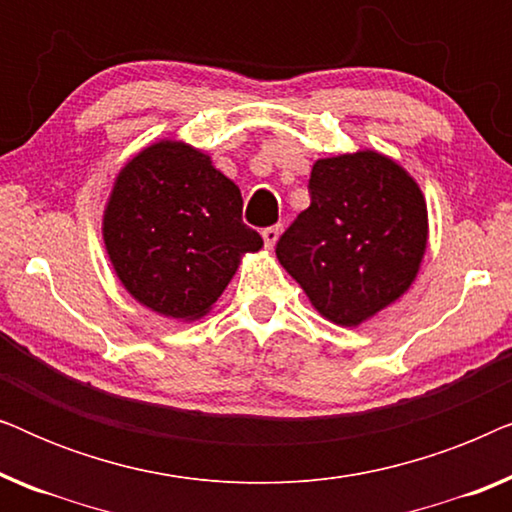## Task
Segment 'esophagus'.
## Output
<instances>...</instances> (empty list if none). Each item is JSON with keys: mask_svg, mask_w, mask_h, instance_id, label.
Wrapping results in <instances>:
<instances>
[{"mask_svg": "<svg viewBox=\"0 0 512 512\" xmlns=\"http://www.w3.org/2000/svg\"><path fill=\"white\" fill-rule=\"evenodd\" d=\"M279 233H282V226H268V228H263V242H265V247L268 249H272L275 247V242L279 240Z\"/></svg>", "mask_w": 512, "mask_h": 512, "instance_id": "1", "label": "esophagus"}]
</instances>
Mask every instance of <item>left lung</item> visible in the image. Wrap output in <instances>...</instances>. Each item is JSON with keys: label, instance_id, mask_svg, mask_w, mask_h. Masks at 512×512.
<instances>
[{"label": "left lung", "instance_id": "1", "mask_svg": "<svg viewBox=\"0 0 512 512\" xmlns=\"http://www.w3.org/2000/svg\"><path fill=\"white\" fill-rule=\"evenodd\" d=\"M310 207L284 230L277 258L312 305L359 326L410 289L426 251V202L415 179L375 151L317 160Z\"/></svg>", "mask_w": 512, "mask_h": 512}]
</instances>
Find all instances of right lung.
I'll return each instance as SVG.
<instances>
[{
	"label": "right lung",
	"instance_id": "add662e5",
	"mask_svg": "<svg viewBox=\"0 0 512 512\" xmlns=\"http://www.w3.org/2000/svg\"><path fill=\"white\" fill-rule=\"evenodd\" d=\"M104 244L125 289L149 310L198 319L240 256L263 247L242 221V193L181 142L151 144L118 174L104 209Z\"/></svg>",
	"mask_w": 512,
	"mask_h": 512
}]
</instances>
